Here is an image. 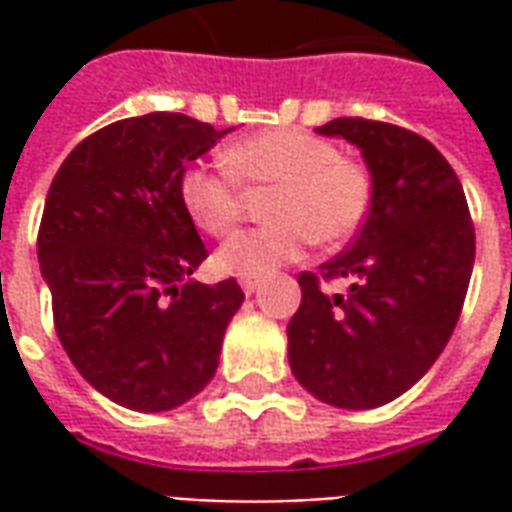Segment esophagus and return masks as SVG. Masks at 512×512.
Masks as SVG:
<instances>
[{
    "label": "esophagus",
    "instance_id": "esophagus-1",
    "mask_svg": "<svg viewBox=\"0 0 512 512\" xmlns=\"http://www.w3.org/2000/svg\"><path fill=\"white\" fill-rule=\"evenodd\" d=\"M238 282H241V290H244L246 296H252V293L260 288V279H257V277H241Z\"/></svg>",
    "mask_w": 512,
    "mask_h": 512
}]
</instances>
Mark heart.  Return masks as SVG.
Wrapping results in <instances>:
<instances>
[{
    "label": "heart",
    "instance_id": "heart-1",
    "mask_svg": "<svg viewBox=\"0 0 512 512\" xmlns=\"http://www.w3.org/2000/svg\"><path fill=\"white\" fill-rule=\"evenodd\" d=\"M227 167L191 164L180 175V202L208 235L230 233L241 216V183L271 186L263 205L268 224L227 238L216 263L227 274L266 277L296 260L315 238L340 244L362 227L373 178L365 164L340 156L332 139L301 128H274L227 150Z\"/></svg>",
    "mask_w": 512,
    "mask_h": 512
}]
</instances>
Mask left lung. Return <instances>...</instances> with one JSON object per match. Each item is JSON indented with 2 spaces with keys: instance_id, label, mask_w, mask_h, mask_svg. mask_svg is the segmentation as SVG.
Wrapping results in <instances>:
<instances>
[{
  "instance_id": "left-lung-1",
  "label": "left lung",
  "mask_w": 512,
  "mask_h": 512,
  "mask_svg": "<svg viewBox=\"0 0 512 512\" xmlns=\"http://www.w3.org/2000/svg\"><path fill=\"white\" fill-rule=\"evenodd\" d=\"M362 150L373 202L359 238L321 266L351 279L326 296L318 274L299 277L288 323L290 370L337 408H376L400 397L439 359L461 318L474 266V224L463 186L428 139L365 117L318 128Z\"/></svg>"
}]
</instances>
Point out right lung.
I'll return each mask as SVG.
<instances>
[{"instance_id":"add662e5","label":"right lung","mask_w":512,"mask_h":512,"mask_svg":"<svg viewBox=\"0 0 512 512\" xmlns=\"http://www.w3.org/2000/svg\"><path fill=\"white\" fill-rule=\"evenodd\" d=\"M227 131L178 112L117 120L51 180L38 260L54 329L76 370L120 406L178 408L219 367L244 290L189 279L208 249L178 183Z\"/></svg>"}]
</instances>
